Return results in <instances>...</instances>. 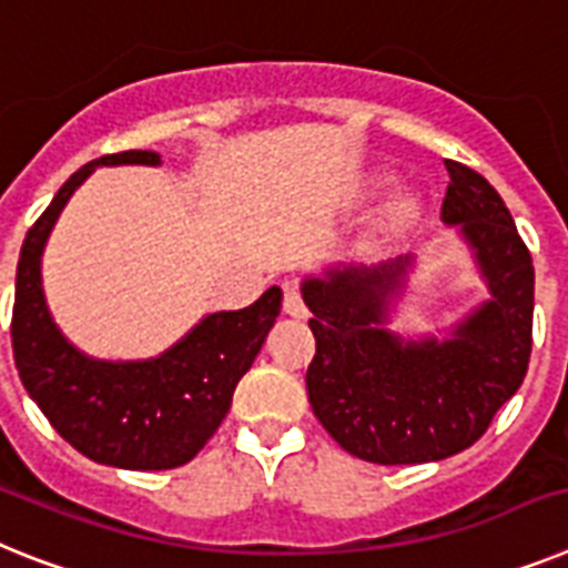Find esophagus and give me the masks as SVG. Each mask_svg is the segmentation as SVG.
I'll return each mask as SVG.
<instances>
[{
    "label": "esophagus",
    "mask_w": 568,
    "mask_h": 568,
    "mask_svg": "<svg viewBox=\"0 0 568 568\" xmlns=\"http://www.w3.org/2000/svg\"><path fill=\"white\" fill-rule=\"evenodd\" d=\"M283 312L292 314V317H306V303H303V294L294 283L283 285Z\"/></svg>",
    "instance_id": "esophagus-1"
}]
</instances>
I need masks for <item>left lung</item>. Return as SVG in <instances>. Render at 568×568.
Here are the masks:
<instances>
[{
	"label": "left lung",
	"instance_id": "obj_1",
	"mask_svg": "<svg viewBox=\"0 0 568 568\" xmlns=\"http://www.w3.org/2000/svg\"><path fill=\"white\" fill-rule=\"evenodd\" d=\"M445 166L442 222L468 242L490 294L450 335L407 341L387 328L413 256L337 265L300 288L317 343L306 373L314 416L346 454L375 465L438 462L474 445L531 357V254L497 190L459 161Z\"/></svg>",
	"mask_w": 568,
	"mask_h": 568
}]
</instances>
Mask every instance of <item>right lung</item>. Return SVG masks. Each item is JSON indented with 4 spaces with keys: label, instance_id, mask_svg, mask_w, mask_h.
Returning a JSON list of instances; mask_svg holds the SVG:
<instances>
[{
    "label": "right lung",
    "instance_id": "obj_1",
    "mask_svg": "<svg viewBox=\"0 0 568 568\" xmlns=\"http://www.w3.org/2000/svg\"><path fill=\"white\" fill-rule=\"evenodd\" d=\"M159 166V152L130 150L89 161L57 190L22 242L11 343L22 387L74 450L100 465L170 470L193 459L231 409L233 389L260 355L283 292L254 306L202 317L175 346L146 361H98L71 346L42 292V247L57 216L98 166Z\"/></svg>",
    "mask_w": 568,
    "mask_h": 568
}]
</instances>
